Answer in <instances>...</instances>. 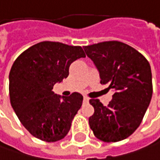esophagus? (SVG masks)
I'll return each instance as SVG.
<instances>
[{"instance_id":"obj_1","label":"esophagus","mask_w":160,"mask_h":160,"mask_svg":"<svg viewBox=\"0 0 160 160\" xmlns=\"http://www.w3.org/2000/svg\"><path fill=\"white\" fill-rule=\"evenodd\" d=\"M83 100H84V102H86V103H88L89 102V98H87V97H84V99H83Z\"/></svg>"}]
</instances>
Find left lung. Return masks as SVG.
Here are the masks:
<instances>
[{
    "mask_svg": "<svg viewBox=\"0 0 160 160\" xmlns=\"http://www.w3.org/2000/svg\"><path fill=\"white\" fill-rule=\"evenodd\" d=\"M98 69L101 84L115 90L108 106L91 99L94 113L89 127L97 138L117 142L140 125L152 97V74L148 61L134 48L117 41L83 47Z\"/></svg>",
    "mask_w": 160,
    "mask_h": 160,
    "instance_id": "8db88e82",
    "label": "left lung"
}]
</instances>
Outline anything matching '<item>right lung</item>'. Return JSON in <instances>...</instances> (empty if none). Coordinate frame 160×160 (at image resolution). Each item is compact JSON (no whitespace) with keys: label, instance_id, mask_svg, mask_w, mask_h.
Instances as JSON below:
<instances>
[{"label":"right lung","instance_id":"1","mask_svg":"<svg viewBox=\"0 0 160 160\" xmlns=\"http://www.w3.org/2000/svg\"><path fill=\"white\" fill-rule=\"evenodd\" d=\"M85 57L80 46L42 42L15 60L9 75L11 105L32 136L55 142L68 134L83 97L78 92L60 96L52 89L69 76L73 61Z\"/></svg>","mask_w":160,"mask_h":160}]
</instances>
